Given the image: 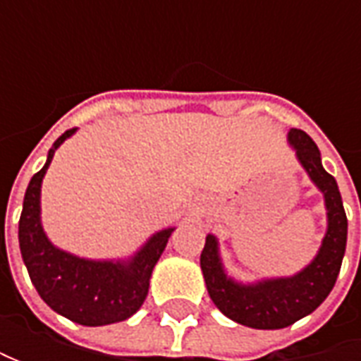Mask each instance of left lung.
I'll list each match as a JSON object with an SVG mask.
<instances>
[{
  "mask_svg": "<svg viewBox=\"0 0 361 361\" xmlns=\"http://www.w3.org/2000/svg\"><path fill=\"white\" fill-rule=\"evenodd\" d=\"M289 145L298 150L299 162L326 197L327 233L317 257L293 277L241 285L225 275L213 235L207 237L201 253V269L213 303L229 319L255 329H281L315 312L334 289L345 253L348 216L336 178L322 166L319 148L310 134L291 128Z\"/></svg>",
  "mask_w": 361,
  "mask_h": 361,
  "instance_id": "8db88e82",
  "label": "left lung"
}]
</instances>
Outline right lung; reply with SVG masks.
<instances>
[{
	"label": "right lung",
	"mask_w": 361,
	"mask_h": 361,
	"mask_svg": "<svg viewBox=\"0 0 361 361\" xmlns=\"http://www.w3.org/2000/svg\"><path fill=\"white\" fill-rule=\"evenodd\" d=\"M76 128L66 130L49 148L48 162L35 173L23 197L20 249L30 279L49 307L80 326H108L128 319L148 295V281L173 229L152 235L128 263L88 261L56 249L39 223L42 178L56 148Z\"/></svg>",
	"instance_id": "obj_1"
}]
</instances>
